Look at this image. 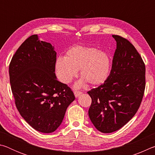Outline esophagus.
<instances>
[{"label":"esophagus","instance_id":"esophagus-1","mask_svg":"<svg viewBox=\"0 0 155 155\" xmlns=\"http://www.w3.org/2000/svg\"><path fill=\"white\" fill-rule=\"evenodd\" d=\"M83 92L82 91H77V90H76V91H74V96H75V97L76 98H77V97H78V96H80L81 94H82Z\"/></svg>","mask_w":155,"mask_h":155}]
</instances>
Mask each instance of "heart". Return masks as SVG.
Instances as JSON below:
<instances>
[{
  "instance_id": "b5f03b06",
  "label": "heart",
  "mask_w": 155,
  "mask_h": 155,
  "mask_svg": "<svg viewBox=\"0 0 155 155\" xmlns=\"http://www.w3.org/2000/svg\"><path fill=\"white\" fill-rule=\"evenodd\" d=\"M56 70L63 83L71 82L80 70L83 78L76 84V87H82L86 81L91 85H99L109 76L110 57L107 52L92 47H73L67 51L65 57L57 58Z\"/></svg>"
}]
</instances>
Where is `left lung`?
<instances>
[{"mask_svg": "<svg viewBox=\"0 0 155 155\" xmlns=\"http://www.w3.org/2000/svg\"><path fill=\"white\" fill-rule=\"evenodd\" d=\"M116 49L109 77L87 94L91 98L89 117L97 130H119L137 111L146 87V67L135 46L122 36L113 35Z\"/></svg>", "mask_w": 155, "mask_h": 155, "instance_id": "8db88e82", "label": "left lung"}]
</instances>
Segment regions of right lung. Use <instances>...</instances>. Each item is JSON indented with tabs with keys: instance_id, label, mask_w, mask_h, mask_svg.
I'll list each match as a JSON object with an SVG mask.
<instances>
[{
	"instance_id": "right-lung-1",
	"label": "right lung",
	"mask_w": 155,
	"mask_h": 155,
	"mask_svg": "<svg viewBox=\"0 0 155 155\" xmlns=\"http://www.w3.org/2000/svg\"><path fill=\"white\" fill-rule=\"evenodd\" d=\"M56 60L54 47L33 35L21 44L9 64L16 108L31 127L41 133L54 132L75 99L71 88L57 79Z\"/></svg>"
}]
</instances>
